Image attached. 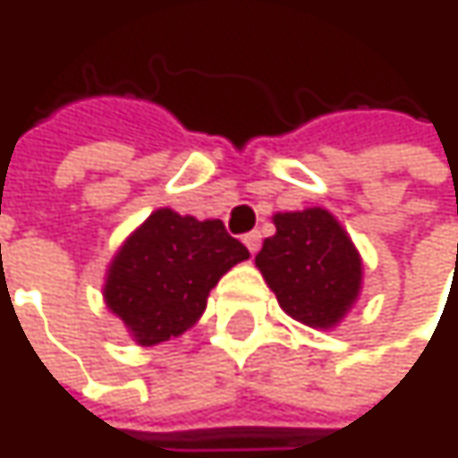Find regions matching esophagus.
Listing matches in <instances>:
<instances>
[{
  "label": "esophagus",
  "mask_w": 458,
  "mask_h": 458,
  "mask_svg": "<svg viewBox=\"0 0 458 458\" xmlns=\"http://www.w3.org/2000/svg\"><path fill=\"white\" fill-rule=\"evenodd\" d=\"M243 243H246V249L251 251V254H257V249H259V243H262V235L254 230V233H246L243 235Z\"/></svg>",
  "instance_id": "1"
}]
</instances>
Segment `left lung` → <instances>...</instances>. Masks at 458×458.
<instances>
[{
	"mask_svg": "<svg viewBox=\"0 0 458 458\" xmlns=\"http://www.w3.org/2000/svg\"><path fill=\"white\" fill-rule=\"evenodd\" d=\"M276 235L265 238L257 267L294 320L331 328L358 300L363 262L336 217L320 207L281 212Z\"/></svg>",
	"mask_w": 458,
	"mask_h": 458,
	"instance_id": "8db88e82",
	"label": "left lung"
}]
</instances>
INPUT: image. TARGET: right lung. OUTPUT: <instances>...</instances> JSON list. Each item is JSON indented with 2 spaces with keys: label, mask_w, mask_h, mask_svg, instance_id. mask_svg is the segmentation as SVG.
Returning <instances> with one entry per match:
<instances>
[{
  "label": "right lung",
  "mask_w": 458,
  "mask_h": 458,
  "mask_svg": "<svg viewBox=\"0 0 458 458\" xmlns=\"http://www.w3.org/2000/svg\"><path fill=\"white\" fill-rule=\"evenodd\" d=\"M249 249L220 220L156 209L116 251L103 297L142 347L191 328L207 297Z\"/></svg>",
  "instance_id": "add662e5"
}]
</instances>
